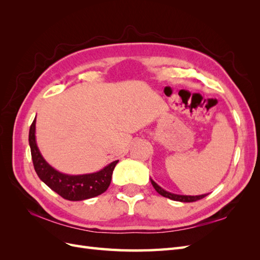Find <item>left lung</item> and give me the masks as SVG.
Returning <instances> with one entry per match:
<instances>
[{
    "label": "left lung",
    "mask_w": 260,
    "mask_h": 260,
    "mask_svg": "<svg viewBox=\"0 0 260 260\" xmlns=\"http://www.w3.org/2000/svg\"><path fill=\"white\" fill-rule=\"evenodd\" d=\"M151 183L154 186L155 190L157 191V193L160 194L164 198L170 199L172 201H177V202H182V203H191V202H195L199 201L201 199H204L205 196H207L208 194H202V195H181V194H176V193H171L168 192L166 190H164L161 186H159L157 184L155 181L151 178Z\"/></svg>",
    "instance_id": "8db88e82"
}]
</instances>
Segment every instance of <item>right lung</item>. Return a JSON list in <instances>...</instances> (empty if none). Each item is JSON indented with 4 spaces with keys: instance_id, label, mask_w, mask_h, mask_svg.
<instances>
[{
    "instance_id": "right-lung-1",
    "label": "right lung",
    "mask_w": 260,
    "mask_h": 260,
    "mask_svg": "<svg viewBox=\"0 0 260 260\" xmlns=\"http://www.w3.org/2000/svg\"><path fill=\"white\" fill-rule=\"evenodd\" d=\"M29 145L35 170L51 190L68 201H84L104 193L111 184L114 168L119 160L108 164L103 169L92 174L67 175L53 168L44 159L36 140V118L30 125Z\"/></svg>"
}]
</instances>
